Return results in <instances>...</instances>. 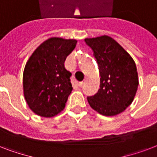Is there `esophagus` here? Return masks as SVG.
<instances>
[{
	"mask_svg": "<svg viewBox=\"0 0 157 157\" xmlns=\"http://www.w3.org/2000/svg\"><path fill=\"white\" fill-rule=\"evenodd\" d=\"M85 81H80V82H78V86H82L84 85V83H85Z\"/></svg>",
	"mask_w": 157,
	"mask_h": 157,
	"instance_id": "obj_1",
	"label": "esophagus"
}]
</instances>
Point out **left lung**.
<instances>
[{
	"instance_id": "1",
	"label": "left lung",
	"mask_w": 157,
	"mask_h": 157,
	"mask_svg": "<svg viewBox=\"0 0 157 157\" xmlns=\"http://www.w3.org/2000/svg\"><path fill=\"white\" fill-rule=\"evenodd\" d=\"M92 49L100 75V88L87 97L89 104L103 116H116L131 104L139 78L134 59L121 45L108 36L85 39Z\"/></svg>"
}]
</instances>
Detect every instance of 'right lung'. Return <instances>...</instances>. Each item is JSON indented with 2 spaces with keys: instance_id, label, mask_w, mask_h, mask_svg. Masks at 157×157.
<instances>
[{
  "instance_id": "obj_1",
  "label": "right lung",
  "mask_w": 157,
  "mask_h": 157,
  "mask_svg": "<svg viewBox=\"0 0 157 157\" xmlns=\"http://www.w3.org/2000/svg\"><path fill=\"white\" fill-rule=\"evenodd\" d=\"M77 40L51 37L38 46L23 71V94L28 107L43 117H52L65 107L72 90L71 73L64 67Z\"/></svg>"
}]
</instances>
